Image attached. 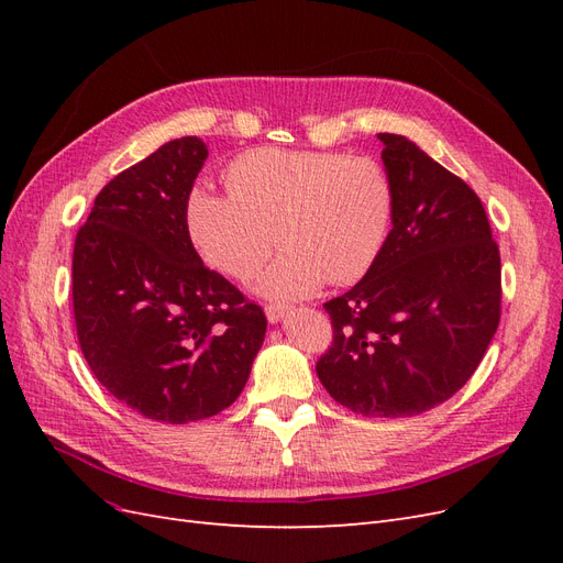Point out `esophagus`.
<instances>
[{
  "mask_svg": "<svg viewBox=\"0 0 563 563\" xmlns=\"http://www.w3.org/2000/svg\"><path fill=\"white\" fill-rule=\"evenodd\" d=\"M286 314H288V308H284V305H267L265 308V317L269 323H279Z\"/></svg>",
  "mask_w": 563,
  "mask_h": 563,
  "instance_id": "1",
  "label": "esophagus"
}]
</instances>
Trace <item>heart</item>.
Here are the masks:
<instances>
[{"label":"heart","mask_w":563,"mask_h":563,"mask_svg":"<svg viewBox=\"0 0 563 563\" xmlns=\"http://www.w3.org/2000/svg\"><path fill=\"white\" fill-rule=\"evenodd\" d=\"M225 178L230 192L192 187L185 228L201 258L236 279L263 265L275 230L284 251L255 279L265 298L296 300L327 279H362L395 218V185L373 157L261 147L236 157Z\"/></svg>","instance_id":"b5f03b06"}]
</instances>
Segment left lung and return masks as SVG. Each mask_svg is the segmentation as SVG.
Masks as SVG:
<instances>
[{"mask_svg": "<svg viewBox=\"0 0 563 563\" xmlns=\"http://www.w3.org/2000/svg\"><path fill=\"white\" fill-rule=\"evenodd\" d=\"M378 139L395 218L362 282L323 305L333 345L317 376L354 413L411 418L451 399L496 335L500 251L465 180L406 135Z\"/></svg>", "mask_w": 563, "mask_h": 563, "instance_id": "left-lung-1", "label": "left lung"}]
</instances>
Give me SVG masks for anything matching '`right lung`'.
Returning <instances> with one entry per match:
<instances>
[{
  "instance_id": "add662e5",
  "label": "right lung",
  "mask_w": 563,
  "mask_h": 563,
  "mask_svg": "<svg viewBox=\"0 0 563 563\" xmlns=\"http://www.w3.org/2000/svg\"><path fill=\"white\" fill-rule=\"evenodd\" d=\"M209 157L168 141L98 192L75 240L81 354L110 395L150 420L185 424L228 408L249 380L267 319L201 263L185 199Z\"/></svg>"
}]
</instances>
